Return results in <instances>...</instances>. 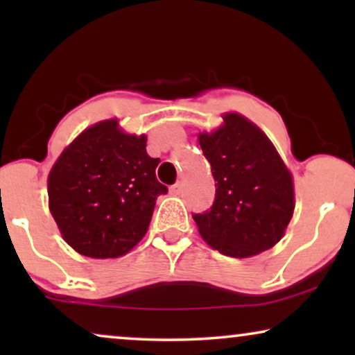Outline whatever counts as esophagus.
<instances>
[{
  "instance_id": "34e87169",
  "label": "esophagus",
  "mask_w": 355,
  "mask_h": 355,
  "mask_svg": "<svg viewBox=\"0 0 355 355\" xmlns=\"http://www.w3.org/2000/svg\"><path fill=\"white\" fill-rule=\"evenodd\" d=\"M169 192H171V196H181V193H182V182L174 184V186L169 189Z\"/></svg>"
}]
</instances>
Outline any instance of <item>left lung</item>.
I'll use <instances>...</instances> for the list:
<instances>
[{"instance_id":"obj_1","label":"left lung","mask_w":355,"mask_h":355,"mask_svg":"<svg viewBox=\"0 0 355 355\" xmlns=\"http://www.w3.org/2000/svg\"><path fill=\"white\" fill-rule=\"evenodd\" d=\"M221 118L215 130L198 134L216 193L210 211L193 221L211 249L249 259L283 239L294 215V179L259 125L236 111Z\"/></svg>"}]
</instances>
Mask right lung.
Returning <instances> with one entry per match:
<instances>
[{
	"label": "right lung",
	"instance_id": "obj_1",
	"mask_svg": "<svg viewBox=\"0 0 355 355\" xmlns=\"http://www.w3.org/2000/svg\"><path fill=\"white\" fill-rule=\"evenodd\" d=\"M159 158L147 153V135L129 134L118 118L82 130L48 174V207L62 239L77 254L118 259L147 234L159 193Z\"/></svg>",
	"mask_w": 355,
	"mask_h": 355
}]
</instances>
